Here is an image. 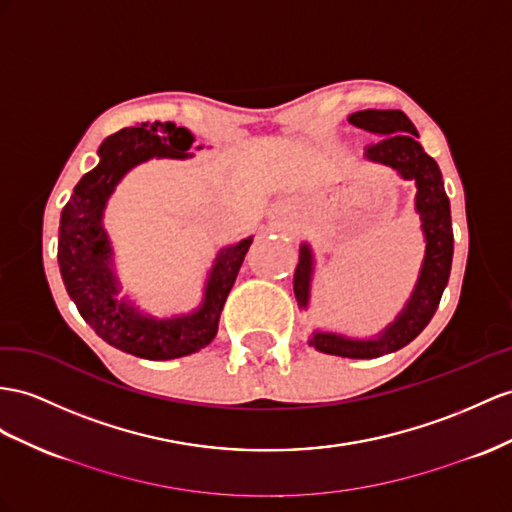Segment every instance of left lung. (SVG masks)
Masks as SVG:
<instances>
[{
	"instance_id": "left-lung-1",
	"label": "left lung",
	"mask_w": 512,
	"mask_h": 512,
	"mask_svg": "<svg viewBox=\"0 0 512 512\" xmlns=\"http://www.w3.org/2000/svg\"><path fill=\"white\" fill-rule=\"evenodd\" d=\"M348 121L378 136L365 147V157L396 168L404 179H415V207L426 233V257L415 292L398 320L387 331H383L381 337L357 342V339H346L331 333H316L309 342L316 350L326 352V355L374 359L411 344L426 329L432 316H435L441 294L450 279L454 233L450 199L443 190L441 170L437 162L424 151L422 144L417 142V129L409 121V116L400 110H361L350 114ZM311 266V251L307 244H303L294 272V294L300 307H307Z\"/></svg>"
}]
</instances>
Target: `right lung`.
<instances>
[{"label": "right lung", "mask_w": 512, "mask_h": 512, "mask_svg": "<svg viewBox=\"0 0 512 512\" xmlns=\"http://www.w3.org/2000/svg\"><path fill=\"white\" fill-rule=\"evenodd\" d=\"M192 142L190 131L175 123H142L116 131L101 142L99 166L80 179L60 216L58 266L80 316L103 342L149 361L186 357L212 342L222 305L253 242L246 238L216 257L203 307L192 316L153 320L116 300L119 287L108 266L110 244L101 227L108 196L131 166L149 157H190Z\"/></svg>", "instance_id": "obj_1"}]
</instances>
